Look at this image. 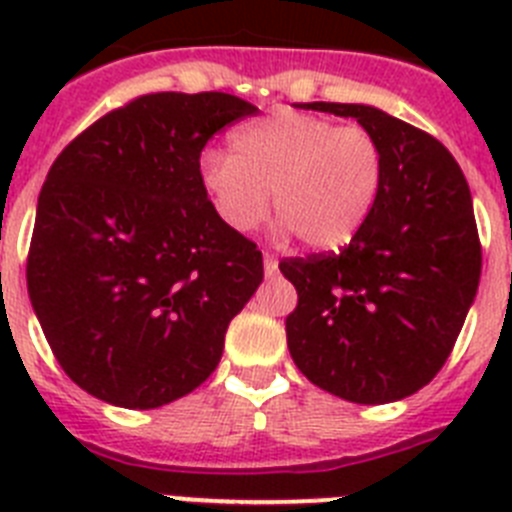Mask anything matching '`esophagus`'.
<instances>
[{"mask_svg":"<svg viewBox=\"0 0 512 512\" xmlns=\"http://www.w3.org/2000/svg\"><path fill=\"white\" fill-rule=\"evenodd\" d=\"M264 269H266V274H277V259H274V256H271L269 251L264 253Z\"/></svg>","mask_w":512,"mask_h":512,"instance_id":"esophagus-1","label":"esophagus"}]
</instances>
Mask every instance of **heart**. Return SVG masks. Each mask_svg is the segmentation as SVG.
Segmentation results:
<instances>
[{"label": "heart", "mask_w": 512, "mask_h": 512, "mask_svg": "<svg viewBox=\"0 0 512 512\" xmlns=\"http://www.w3.org/2000/svg\"><path fill=\"white\" fill-rule=\"evenodd\" d=\"M200 184L230 230L259 228L271 192L284 228L312 251H338L377 207L384 151L364 125L277 110L235 130L230 153L202 151Z\"/></svg>", "instance_id": "obj_1"}]
</instances>
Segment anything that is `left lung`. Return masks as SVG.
<instances>
[{
  "label": "left lung",
  "instance_id": "left-lung-1",
  "mask_svg": "<svg viewBox=\"0 0 512 512\" xmlns=\"http://www.w3.org/2000/svg\"><path fill=\"white\" fill-rule=\"evenodd\" d=\"M307 110L372 130L384 187L348 246L279 264L297 289L289 354L330 395L359 405L402 400L441 372L477 295L482 246L469 184L441 140L377 107Z\"/></svg>",
  "mask_w": 512,
  "mask_h": 512
}]
</instances>
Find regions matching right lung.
<instances>
[{
  "mask_svg": "<svg viewBox=\"0 0 512 512\" xmlns=\"http://www.w3.org/2000/svg\"><path fill=\"white\" fill-rule=\"evenodd\" d=\"M248 115L233 94H143L76 135L45 176L27 292L61 369L97 400L161 408L220 364L264 261L207 200L200 156Z\"/></svg>",
  "mask_w": 512,
  "mask_h": 512,
  "instance_id": "right-lung-1",
  "label": "right lung"
}]
</instances>
